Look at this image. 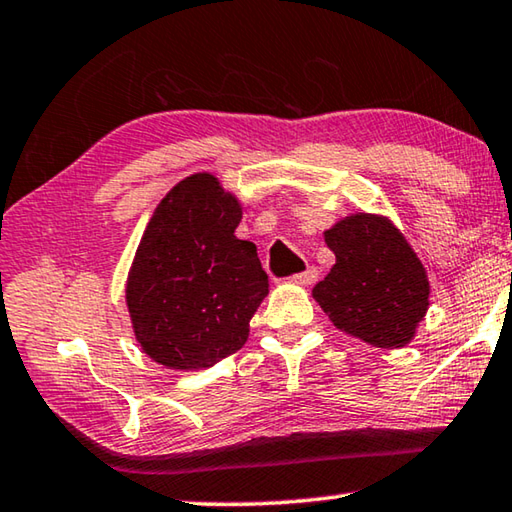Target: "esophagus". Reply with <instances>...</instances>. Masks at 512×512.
Here are the masks:
<instances>
[{"instance_id": "esophagus-1", "label": "esophagus", "mask_w": 512, "mask_h": 512, "mask_svg": "<svg viewBox=\"0 0 512 512\" xmlns=\"http://www.w3.org/2000/svg\"><path fill=\"white\" fill-rule=\"evenodd\" d=\"M290 281L297 283V286H313V283L317 281V270H315V267H308V270L290 276Z\"/></svg>"}]
</instances>
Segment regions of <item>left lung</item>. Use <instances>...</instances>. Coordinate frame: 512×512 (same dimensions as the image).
<instances>
[{
	"mask_svg": "<svg viewBox=\"0 0 512 512\" xmlns=\"http://www.w3.org/2000/svg\"><path fill=\"white\" fill-rule=\"evenodd\" d=\"M335 265L313 299L335 329L381 349L406 347L429 311V276L395 222L351 213L324 231Z\"/></svg>",
	"mask_w": 512,
	"mask_h": 512,
	"instance_id": "1",
	"label": "left lung"
}]
</instances>
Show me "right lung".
Masks as SVG:
<instances>
[{"mask_svg": "<svg viewBox=\"0 0 512 512\" xmlns=\"http://www.w3.org/2000/svg\"><path fill=\"white\" fill-rule=\"evenodd\" d=\"M242 208L215 174L197 172L147 222L124 297L133 335L158 365L204 370L247 342L270 283L254 242L233 236Z\"/></svg>", "mask_w": 512, "mask_h": 512, "instance_id": "add662e5", "label": "right lung"}]
</instances>
